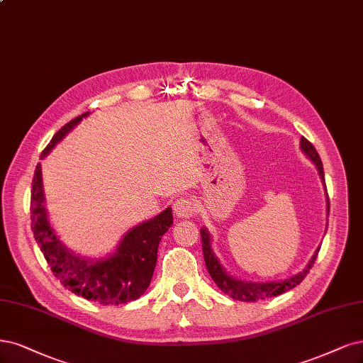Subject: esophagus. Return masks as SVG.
Returning a JSON list of instances; mask_svg holds the SVG:
<instances>
[{"mask_svg":"<svg viewBox=\"0 0 363 363\" xmlns=\"http://www.w3.org/2000/svg\"><path fill=\"white\" fill-rule=\"evenodd\" d=\"M195 211V203L191 196H180L174 201V213L179 218H191Z\"/></svg>","mask_w":363,"mask_h":363,"instance_id":"34e87169","label":"esophagus"}]
</instances>
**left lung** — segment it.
Segmentation results:
<instances>
[{
	"mask_svg": "<svg viewBox=\"0 0 363 363\" xmlns=\"http://www.w3.org/2000/svg\"><path fill=\"white\" fill-rule=\"evenodd\" d=\"M301 148L302 152L314 162V165L318 169L320 174V179L326 187V182H324V171H323V164H321V159L317 153L315 147L312 145L306 138H301ZM328 211H329V196H328ZM210 234L206 228H201V243H203V254H204V261H206V266L207 270L210 273L211 279L215 281V284L219 286V289L225 293L228 294L230 297L235 298V301H243V302H257V301H264L267 297H274V296H279L285 291H289L294 286H297L301 284L306 274L309 273L311 267L314 266V262L317 259L318 251L317 249L315 254L312 255L311 261L308 262V266L302 270L298 272L294 277L289 278V279H284V281H273V282H246V281H240L237 278L230 277V274L225 272V269L220 266L219 259L215 257L213 251H211V245H210Z\"/></svg>",
	"mask_w": 363,
	"mask_h": 363,
	"instance_id": "left-lung-1",
	"label": "left lung"
}]
</instances>
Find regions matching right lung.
Returning a JSON list of instances; mask_svg holds the SVG:
<instances>
[{
	"label": "right lung",
	"instance_id": "obj_1",
	"mask_svg": "<svg viewBox=\"0 0 363 363\" xmlns=\"http://www.w3.org/2000/svg\"><path fill=\"white\" fill-rule=\"evenodd\" d=\"M86 116L89 112H84L65 124L43 150L42 159ZM30 210L34 239L55 278L72 293L101 305L128 303L145 293L156 267L159 242L172 225V210L168 207L153 219L129 230L117 251L106 258L89 259L73 254L60 242L49 223L40 164L34 171Z\"/></svg>",
	"mask_w": 363,
	"mask_h": 363
}]
</instances>
